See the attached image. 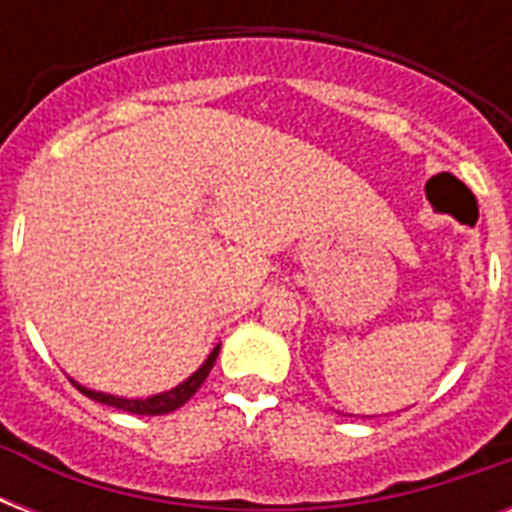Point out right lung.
<instances>
[{
  "label": "right lung",
  "mask_w": 512,
  "mask_h": 512,
  "mask_svg": "<svg viewBox=\"0 0 512 512\" xmlns=\"http://www.w3.org/2000/svg\"><path fill=\"white\" fill-rule=\"evenodd\" d=\"M220 353V345H217L209 358L201 364V369L188 377L185 382H180L177 388L167 390V393H159V396H151V398H119V396H108V393H98V390H90V388H82V385H76V388L82 390L84 396L92 398V401H100V404L106 406H114V409H124V412H132V414H167V412H175L177 406H183L188 398L201 388V382L207 380V374L212 372V366H215V358Z\"/></svg>",
  "instance_id": "add662e5"
}]
</instances>
